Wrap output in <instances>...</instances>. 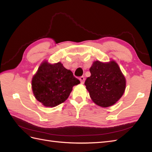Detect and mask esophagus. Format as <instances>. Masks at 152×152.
<instances>
[{
	"label": "esophagus",
	"mask_w": 152,
	"mask_h": 152,
	"mask_svg": "<svg viewBox=\"0 0 152 152\" xmlns=\"http://www.w3.org/2000/svg\"><path fill=\"white\" fill-rule=\"evenodd\" d=\"M80 82H81L82 83H84V82H85V78H84V76H81V77H80Z\"/></svg>",
	"instance_id": "34e87169"
}]
</instances>
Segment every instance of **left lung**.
Masks as SVG:
<instances>
[{
    "label": "left lung",
    "instance_id": "1",
    "mask_svg": "<svg viewBox=\"0 0 152 152\" xmlns=\"http://www.w3.org/2000/svg\"><path fill=\"white\" fill-rule=\"evenodd\" d=\"M91 76L85 86L96 104L109 107L118 101L125 90L126 80L115 61L102 63L95 61L89 69Z\"/></svg>",
    "mask_w": 152,
    "mask_h": 152
}]
</instances>
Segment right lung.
<instances>
[{"instance_id":"obj_1","label":"right lung","mask_w":152,"mask_h":152,"mask_svg":"<svg viewBox=\"0 0 152 152\" xmlns=\"http://www.w3.org/2000/svg\"><path fill=\"white\" fill-rule=\"evenodd\" d=\"M32 89L37 101L46 107H55L69 97L72 88L80 83L72 71L61 62L50 64L44 61L32 78Z\"/></svg>"}]
</instances>
